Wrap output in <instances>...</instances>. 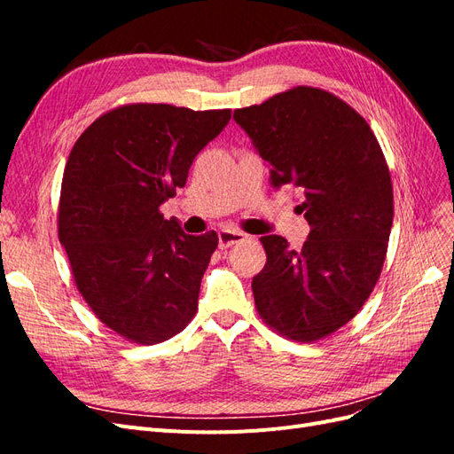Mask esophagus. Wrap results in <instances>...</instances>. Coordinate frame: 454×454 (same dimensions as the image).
<instances>
[{
  "mask_svg": "<svg viewBox=\"0 0 454 454\" xmlns=\"http://www.w3.org/2000/svg\"><path fill=\"white\" fill-rule=\"evenodd\" d=\"M217 239H219V248L227 250V248H231V246H235V244L242 242V240L246 239V235H244V232H240V231L223 229V231H219Z\"/></svg>",
  "mask_w": 454,
  "mask_h": 454,
  "instance_id": "esophagus-1",
  "label": "esophagus"
}]
</instances>
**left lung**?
<instances>
[{
  "mask_svg": "<svg viewBox=\"0 0 454 454\" xmlns=\"http://www.w3.org/2000/svg\"><path fill=\"white\" fill-rule=\"evenodd\" d=\"M235 121L269 162L270 185L303 193L295 212L310 225L299 252L284 237L259 239L257 314L286 339L320 340L360 312L380 277L394 219L387 159L367 121L324 89L294 87L235 109Z\"/></svg>",
  "mask_w": 454,
  "mask_h": 454,
  "instance_id": "left-lung-1",
  "label": "left lung"
}]
</instances>
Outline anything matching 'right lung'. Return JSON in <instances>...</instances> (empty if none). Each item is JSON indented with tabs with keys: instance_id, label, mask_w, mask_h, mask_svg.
I'll return each instance as SVG.
<instances>
[{
	"instance_id": "add662e5",
	"label": "right lung",
	"mask_w": 454,
	"mask_h": 454,
	"mask_svg": "<svg viewBox=\"0 0 454 454\" xmlns=\"http://www.w3.org/2000/svg\"><path fill=\"white\" fill-rule=\"evenodd\" d=\"M231 109L125 104L100 115L67 157L59 239L96 318L136 345L184 332L199 307L215 231L185 235L160 204L184 187Z\"/></svg>"
}]
</instances>
